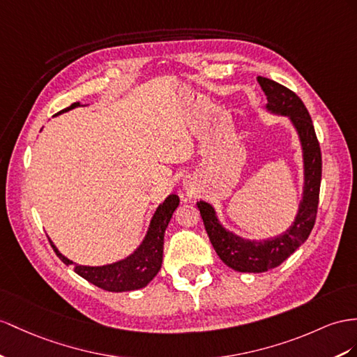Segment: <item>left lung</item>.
<instances>
[{
	"label": "left lung",
	"mask_w": 357,
	"mask_h": 357,
	"mask_svg": "<svg viewBox=\"0 0 357 357\" xmlns=\"http://www.w3.org/2000/svg\"><path fill=\"white\" fill-rule=\"evenodd\" d=\"M258 83L267 96L266 108L273 114L287 116L298 134L303 151V196L294 222L283 234L267 240H245L227 231L218 222L213 205L200 200L197 208L202 215L206 234L220 259L235 271L262 273L285 261L303 244L312 231L317 218L319 184H321V151L305 104L294 91L276 81L258 77Z\"/></svg>",
	"instance_id": "1"
}]
</instances>
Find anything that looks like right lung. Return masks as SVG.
Returning a JSON list of instances; mask_svg holds the SVG:
<instances>
[{"label": "right lung", "mask_w": 357, "mask_h": 357, "mask_svg": "<svg viewBox=\"0 0 357 357\" xmlns=\"http://www.w3.org/2000/svg\"><path fill=\"white\" fill-rule=\"evenodd\" d=\"M81 107L79 102H74L68 108L61 109L57 114L66 113L72 108ZM56 114V116H57ZM179 205V197L176 195H170L155 211L149 229L146 232L144 240L134 253L130 257L113 264L100 267L79 266L74 261L68 259L59 252V249L50 240L54 252L57 257L66 264L74 266V270L81 278L93 283L98 288L112 292H125L144 288L148 283L157 276L162 264V249H164V232L167 229L170 218Z\"/></svg>", "instance_id": "1"}]
</instances>
